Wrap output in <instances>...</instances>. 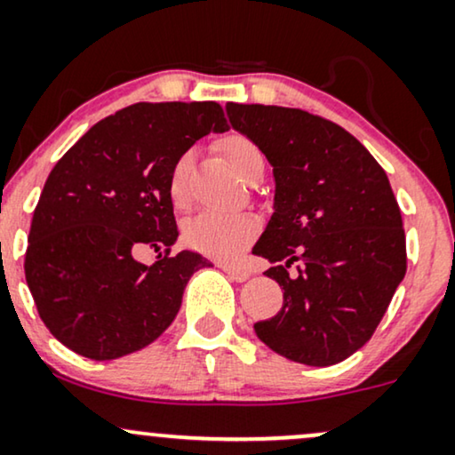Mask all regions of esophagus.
Masks as SVG:
<instances>
[{"label": "esophagus", "mask_w": 455, "mask_h": 455, "mask_svg": "<svg viewBox=\"0 0 455 455\" xmlns=\"http://www.w3.org/2000/svg\"><path fill=\"white\" fill-rule=\"evenodd\" d=\"M220 268L228 275V279L237 281V283H243V281L250 279V270H247V268L233 267V264H220Z\"/></svg>", "instance_id": "obj_1"}]
</instances>
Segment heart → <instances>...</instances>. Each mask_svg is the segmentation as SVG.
<instances>
[{
  "mask_svg": "<svg viewBox=\"0 0 455 455\" xmlns=\"http://www.w3.org/2000/svg\"><path fill=\"white\" fill-rule=\"evenodd\" d=\"M224 157L231 168L247 180L256 170L264 168V157L250 138L241 134H228L218 142ZM193 165V153H182L172 165L168 176V195L172 205L178 210L188 205L187 178ZM185 241L193 250L201 254L218 258V260H231L239 256L241 250L256 237L258 220L250 214H214L205 212L191 218L185 224Z\"/></svg>",
  "mask_w": 455,
  "mask_h": 455,
  "instance_id": "b5f03b06",
  "label": "heart"
}]
</instances>
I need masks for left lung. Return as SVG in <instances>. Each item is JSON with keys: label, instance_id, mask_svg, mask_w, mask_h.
Returning <instances> with one entry per match:
<instances>
[{"label": "left lung", "instance_id": "1", "mask_svg": "<svg viewBox=\"0 0 455 455\" xmlns=\"http://www.w3.org/2000/svg\"><path fill=\"white\" fill-rule=\"evenodd\" d=\"M273 168L275 197L254 254L283 290L256 336L296 363L327 367L376 331L405 277V233L387 172L340 125L300 108L227 107ZM301 264L298 275L287 267Z\"/></svg>", "mask_w": 455, "mask_h": 455}]
</instances>
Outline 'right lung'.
Wrapping results in <instances>:
<instances>
[{"label":"right lung","instance_id":"right-lung-1","mask_svg":"<svg viewBox=\"0 0 455 455\" xmlns=\"http://www.w3.org/2000/svg\"><path fill=\"white\" fill-rule=\"evenodd\" d=\"M218 102H138L85 132L50 172L33 212L25 277L56 340L111 361L168 330L188 279L210 262L182 250L142 264V245L178 239L168 176L210 132H227Z\"/></svg>","mask_w":455,"mask_h":455}]
</instances>
